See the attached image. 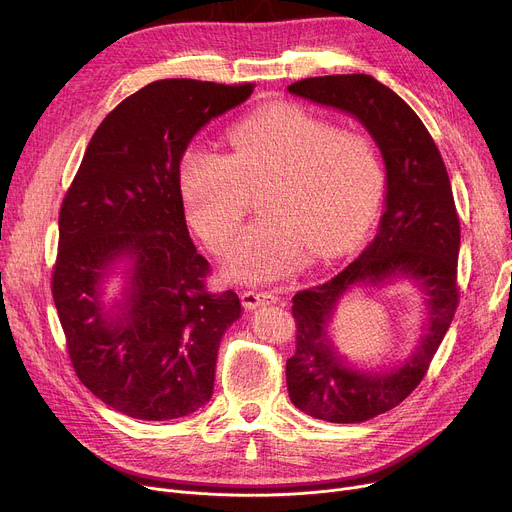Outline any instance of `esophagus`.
<instances>
[{
	"label": "esophagus",
	"instance_id": "esophagus-1",
	"mask_svg": "<svg viewBox=\"0 0 512 512\" xmlns=\"http://www.w3.org/2000/svg\"><path fill=\"white\" fill-rule=\"evenodd\" d=\"M241 302H243L245 308L253 310V308H257V306L277 302V294H275V292H269V290H243V292H241Z\"/></svg>",
	"mask_w": 512,
	"mask_h": 512
}]
</instances>
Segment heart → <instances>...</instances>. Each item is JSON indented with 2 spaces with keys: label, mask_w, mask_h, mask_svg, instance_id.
<instances>
[{
  "label": "heart",
  "mask_w": 512,
  "mask_h": 512,
  "mask_svg": "<svg viewBox=\"0 0 512 512\" xmlns=\"http://www.w3.org/2000/svg\"><path fill=\"white\" fill-rule=\"evenodd\" d=\"M228 151L196 145L179 165L188 218L222 253L259 192V212L230 249L232 275L265 282L349 249L384 188L378 143L306 106L277 102L241 118Z\"/></svg>",
  "instance_id": "1"
}]
</instances>
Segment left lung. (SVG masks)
<instances>
[{
  "instance_id": "obj_1",
  "label": "left lung",
  "mask_w": 512,
  "mask_h": 512,
  "mask_svg": "<svg viewBox=\"0 0 512 512\" xmlns=\"http://www.w3.org/2000/svg\"><path fill=\"white\" fill-rule=\"evenodd\" d=\"M292 94L353 114L376 138L386 163V212L363 253L329 282L296 292V351L286 361L292 402L327 423H363L392 410L427 376L459 304V216L445 163L414 110L378 79L363 73L296 81ZM406 272L428 299L424 343L386 375L351 370L326 335V320L351 287L377 285Z\"/></svg>"
}]
</instances>
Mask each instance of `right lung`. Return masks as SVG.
Listing matches in <instances>:
<instances>
[{
    "label": "right lung",
    "instance_id": "add662e5",
    "mask_svg": "<svg viewBox=\"0 0 512 512\" xmlns=\"http://www.w3.org/2000/svg\"><path fill=\"white\" fill-rule=\"evenodd\" d=\"M253 83L161 79L122 100L98 126L59 212L51 290L81 384L114 410L169 421L214 390L220 337L241 316L232 290L212 292L210 263L183 216L179 161L212 118L243 104ZM133 261L120 315L99 284Z\"/></svg>",
    "mask_w": 512,
    "mask_h": 512
}]
</instances>
